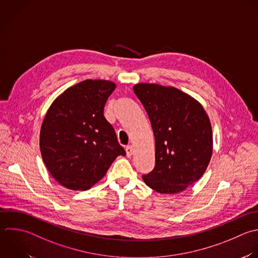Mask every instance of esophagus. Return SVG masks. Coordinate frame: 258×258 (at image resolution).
Here are the masks:
<instances>
[{
    "label": "esophagus",
    "mask_w": 258,
    "mask_h": 258,
    "mask_svg": "<svg viewBox=\"0 0 258 258\" xmlns=\"http://www.w3.org/2000/svg\"><path fill=\"white\" fill-rule=\"evenodd\" d=\"M125 150H126V155H127L128 157H130V156L132 155V153H133V147H132L131 145H129V146H127V147L125 148Z\"/></svg>",
    "instance_id": "1"
}]
</instances>
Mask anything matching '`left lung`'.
<instances>
[{
  "mask_svg": "<svg viewBox=\"0 0 258 258\" xmlns=\"http://www.w3.org/2000/svg\"><path fill=\"white\" fill-rule=\"evenodd\" d=\"M133 91L155 138V165L142 177L157 192H180L200 179L210 162L213 135L209 117L199 102L175 88L138 84Z\"/></svg>",
  "mask_w": 258,
  "mask_h": 258,
  "instance_id": "left-lung-1",
  "label": "left lung"
}]
</instances>
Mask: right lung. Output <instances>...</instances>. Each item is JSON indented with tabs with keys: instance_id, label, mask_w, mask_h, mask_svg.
Wrapping results in <instances>:
<instances>
[{
	"instance_id": "1",
	"label": "right lung",
	"mask_w": 258,
	"mask_h": 258,
	"mask_svg": "<svg viewBox=\"0 0 258 258\" xmlns=\"http://www.w3.org/2000/svg\"><path fill=\"white\" fill-rule=\"evenodd\" d=\"M116 85L87 80L61 94L50 106L40 131L43 161L61 185L87 190L99 181L119 155H126L104 116Z\"/></svg>"
}]
</instances>
